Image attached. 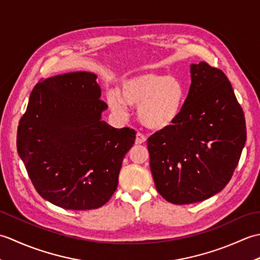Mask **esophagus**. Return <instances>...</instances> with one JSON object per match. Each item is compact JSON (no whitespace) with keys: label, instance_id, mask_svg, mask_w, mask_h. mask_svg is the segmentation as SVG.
<instances>
[{"label":"esophagus","instance_id":"1","mask_svg":"<svg viewBox=\"0 0 260 260\" xmlns=\"http://www.w3.org/2000/svg\"><path fill=\"white\" fill-rule=\"evenodd\" d=\"M146 142V137L141 134V133H137L136 134V139H135V144L136 145H140V144H143V143Z\"/></svg>","mask_w":260,"mask_h":260}]
</instances>
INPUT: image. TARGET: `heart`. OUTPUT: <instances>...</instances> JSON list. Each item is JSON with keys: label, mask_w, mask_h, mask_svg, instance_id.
I'll list each match as a JSON object with an SVG mask.
<instances>
[{"label": "heart", "mask_w": 260, "mask_h": 260, "mask_svg": "<svg viewBox=\"0 0 260 260\" xmlns=\"http://www.w3.org/2000/svg\"><path fill=\"white\" fill-rule=\"evenodd\" d=\"M107 101L119 116L127 114V106L139 107L137 116L143 125L152 131H164L180 118L185 88L176 77L146 73L125 79L119 92H109Z\"/></svg>", "instance_id": "obj_1"}]
</instances>
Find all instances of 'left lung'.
Segmentation results:
<instances>
[{
  "instance_id": "left-lung-1",
  "label": "left lung",
  "mask_w": 260,
  "mask_h": 260,
  "mask_svg": "<svg viewBox=\"0 0 260 260\" xmlns=\"http://www.w3.org/2000/svg\"><path fill=\"white\" fill-rule=\"evenodd\" d=\"M190 71L180 118L147 140L156 190L174 204L200 202L221 191L247 139L244 112L223 71L203 61Z\"/></svg>"
}]
</instances>
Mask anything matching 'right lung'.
I'll return each mask as SVG.
<instances>
[{"label": "right lung", "instance_id": "1", "mask_svg": "<svg viewBox=\"0 0 260 260\" xmlns=\"http://www.w3.org/2000/svg\"><path fill=\"white\" fill-rule=\"evenodd\" d=\"M97 76L58 75L33 88L16 135L19 156L37 192L68 210L101 208L117 189L136 132L102 119Z\"/></svg>", "mask_w": 260, "mask_h": 260}]
</instances>
